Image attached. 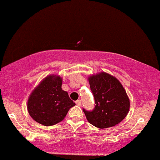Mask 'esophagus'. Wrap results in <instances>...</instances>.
<instances>
[{
    "label": "esophagus",
    "mask_w": 160,
    "mask_h": 160,
    "mask_svg": "<svg viewBox=\"0 0 160 160\" xmlns=\"http://www.w3.org/2000/svg\"><path fill=\"white\" fill-rule=\"evenodd\" d=\"M75 102H76V104H77L78 106H81V101H80V99L77 100V101Z\"/></svg>",
    "instance_id": "obj_1"
}]
</instances>
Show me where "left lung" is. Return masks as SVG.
Listing matches in <instances>:
<instances>
[{
    "label": "left lung",
    "mask_w": 160,
    "mask_h": 160,
    "mask_svg": "<svg viewBox=\"0 0 160 160\" xmlns=\"http://www.w3.org/2000/svg\"><path fill=\"white\" fill-rule=\"evenodd\" d=\"M95 107L92 111L83 108L87 119L98 128L113 127L128 115L130 101L118 79L102 72L89 77Z\"/></svg>",
    "instance_id": "obj_1"
}]
</instances>
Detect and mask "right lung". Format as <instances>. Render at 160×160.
Returning <instances> with one entry per match:
<instances>
[{
    "label": "right lung",
    "mask_w": 160,
    "mask_h": 160,
    "mask_svg": "<svg viewBox=\"0 0 160 160\" xmlns=\"http://www.w3.org/2000/svg\"><path fill=\"white\" fill-rule=\"evenodd\" d=\"M60 77H45L32 92L27 103L29 115L36 122L51 126L61 122L75 103L61 89Z\"/></svg>",
    "instance_id": "right-lung-1"
}]
</instances>
